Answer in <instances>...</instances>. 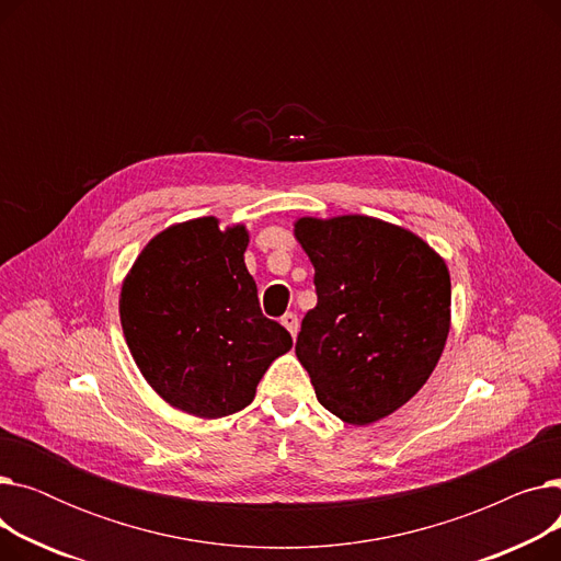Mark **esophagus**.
<instances>
[{
	"label": "esophagus",
	"instance_id": "34e87169",
	"mask_svg": "<svg viewBox=\"0 0 561 561\" xmlns=\"http://www.w3.org/2000/svg\"><path fill=\"white\" fill-rule=\"evenodd\" d=\"M282 325L290 332V336H296V334H298V316L293 313V311L284 313V316H282Z\"/></svg>",
	"mask_w": 561,
	"mask_h": 561
}]
</instances>
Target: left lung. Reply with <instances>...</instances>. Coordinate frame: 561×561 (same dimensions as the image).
<instances>
[{
    "mask_svg": "<svg viewBox=\"0 0 561 561\" xmlns=\"http://www.w3.org/2000/svg\"><path fill=\"white\" fill-rule=\"evenodd\" d=\"M318 305L296 355L318 402L368 425L414 398L450 332V273L423 239L368 216L300 218Z\"/></svg>",
    "mask_w": 561,
    "mask_h": 561,
    "instance_id": "obj_1",
    "label": "left lung"
}]
</instances>
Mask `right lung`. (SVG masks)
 I'll list each match as a JSON object with an SVG mask.
<instances>
[{
	"mask_svg": "<svg viewBox=\"0 0 561 561\" xmlns=\"http://www.w3.org/2000/svg\"><path fill=\"white\" fill-rule=\"evenodd\" d=\"M243 225H172L145 245L123 284L121 322L142 377L168 404L222 419L254 400L268 366L293 347L259 307Z\"/></svg>",
	"mask_w": 561,
	"mask_h": 561,
	"instance_id": "right-lung-1",
	"label": "right lung"
}]
</instances>
